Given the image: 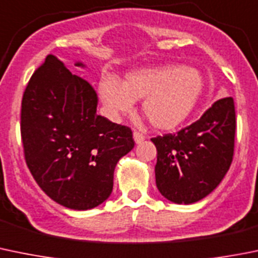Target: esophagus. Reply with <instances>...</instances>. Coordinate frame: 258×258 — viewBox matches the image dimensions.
I'll return each instance as SVG.
<instances>
[{
  "instance_id": "34e87169",
  "label": "esophagus",
  "mask_w": 258,
  "mask_h": 258,
  "mask_svg": "<svg viewBox=\"0 0 258 258\" xmlns=\"http://www.w3.org/2000/svg\"><path fill=\"white\" fill-rule=\"evenodd\" d=\"M145 139H146V136H145V135H142L141 132H137V131L134 132V140L136 144H141Z\"/></svg>"
}]
</instances>
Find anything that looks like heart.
Here are the masks:
<instances>
[{
  "label": "heart",
  "mask_w": 258,
  "mask_h": 258,
  "mask_svg": "<svg viewBox=\"0 0 258 258\" xmlns=\"http://www.w3.org/2000/svg\"><path fill=\"white\" fill-rule=\"evenodd\" d=\"M203 92V78L192 68L152 67L128 73L122 83L104 77L98 94L107 116L118 121L142 99L141 111L152 127L171 131L181 126L194 112Z\"/></svg>",
  "instance_id": "heart-1"
}]
</instances>
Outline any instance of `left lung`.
Returning a JSON list of instances; mask_svg holds the SVG:
<instances>
[{"instance_id":"obj_1","label":"left lung","mask_w":258,"mask_h":258,"mask_svg":"<svg viewBox=\"0 0 258 258\" xmlns=\"http://www.w3.org/2000/svg\"><path fill=\"white\" fill-rule=\"evenodd\" d=\"M236 111L232 97L222 98L177 134L151 139L157 150L156 186L176 204H191L211 194L232 164Z\"/></svg>"}]
</instances>
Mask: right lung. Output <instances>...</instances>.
Segmentation results:
<instances>
[{
  "mask_svg": "<svg viewBox=\"0 0 258 258\" xmlns=\"http://www.w3.org/2000/svg\"><path fill=\"white\" fill-rule=\"evenodd\" d=\"M97 104L93 87L54 55L35 71L22 97L27 167L42 191L69 209L87 211L108 199L117 162L135 146L131 128L97 114Z\"/></svg>",
  "mask_w": 258,
  "mask_h": 258,
  "instance_id": "obj_1",
  "label": "right lung"
}]
</instances>
